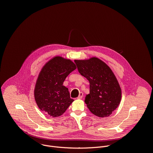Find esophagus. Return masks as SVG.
<instances>
[{"label":"esophagus","instance_id":"34e87169","mask_svg":"<svg viewBox=\"0 0 153 153\" xmlns=\"http://www.w3.org/2000/svg\"><path fill=\"white\" fill-rule=\"evenodd\" d=\"M83 93H82V92H80L79 93V96H78L77 98H78V99H82V97H83Z\"/></svg>","mask_w":153,"mask_h":153}]
</instances>
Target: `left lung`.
<instances>
[{
    "instance_id": "left-lung-1",
    "label": "left lung",
    "mask_w": 153,
    "mask_h": 153,
    "mask_svg": "<svg viewBox=\"0 0 153 153\" xmlns=\"http://www.w3.org/2000/svg\"><path fill=\"white\" fill-rule=\"evenodd\" d=\"M79 72L89 82L90 92L85 102L90 112L100 118L108 117L118 107L121 89L111 68L96 57L75 60Z\"/></svg>"
}]
</instances>
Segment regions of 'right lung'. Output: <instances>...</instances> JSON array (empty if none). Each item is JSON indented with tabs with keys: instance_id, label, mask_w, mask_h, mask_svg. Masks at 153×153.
Segmentation results:
<instances>
[{
	"instance_id": "add662e5",
	"label": "right lung",
	"mask_w": 153,
	"mask_h": 153,
	"mask_svg": "<svg viewBox=\"0 0 153 153\" xmlns=\"http://www.w3.org/2000/svg\"><path fill=\"white\" fill-rule=\"evenodd\" d=\"M75 69L74 62L59 56L53 57L42 67L35 83L34 97L38 108L46 115L60 117L74 101L63 83Z\"/></svg>"
}]
</instances>
